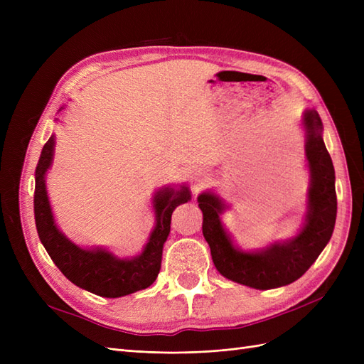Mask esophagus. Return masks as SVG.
Returning <instances> with one entry per match:
<instances>
[{"mask_svg":"<svg viewBox=\"0 0 364 364\" xmlns=\"http://www.w3.org/2000/svg\"><path fill=\"white\" fill-rule=\"evenodd\" d=\"M205 179H206V173H205V170H202V168H196L193 173H191V186H193V190H199L200 186L203 185V182H205Z\"/></svg>","mask_w":364,"mask_h":364,"instance_id":"1","label":"esophagus"}]
</instances>
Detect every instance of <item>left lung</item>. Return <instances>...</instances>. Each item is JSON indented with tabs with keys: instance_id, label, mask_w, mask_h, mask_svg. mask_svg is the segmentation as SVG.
Listing matches in <instances>:
<instances>
[{
	"instance_id": "8db88e82",
	"label": "left lung",
	"mask_w": 364,
	"mask_h": 364,
	"mask_svg": "<svg viewBox=\"0 0 364 364\" xmlns=\"http://www.w3.org/2000/svg\"><path fill=\"white\" fill-rule=\"evenodd\" d=\"M306 130L305 155L311 174L308 190L306 223L301 234L285 243H274L257 253H245L234 247L225 232L218 215L225 205L217 196H199L203 213L202 232L211 247V257L217 270L225 278L258 290L282 287L299 279L321 255L333 235L337 215L336 176L331 156L322 139V121L311 109L304 114Z\"/></svg>"
}]
</instances>
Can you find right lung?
<instances>
[{
  "label": "right lung",
  "mask_w": 364,
  "mask_h": 364,
  "mask_svg": "<svg viewBox=\"0 0 364 364\" xmlns=\"http://www.w3.org/2000/svg\"><path fill=\"white\" fill-rule=\"evenodd\" d=\"M54 136L41 151L35 171V222L41 243L59 270L77 287L103 297H119L147 289L155 282L161 270L162 247L170 234L171 214L176 206L190 200V191L161 190L155 196L156 226L139 257L118 259L105 250H83L63 237L53 222L46 191V171L53 159Z\"/></svg>",
  "instance_id": "obj_1"
}]
</instances>
